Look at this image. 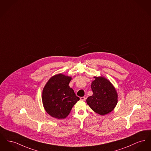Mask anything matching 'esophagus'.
Wrapping results in <instances>:
<instances>
[{"label":"esophagus","instance_id":"34e87169","mask_svg":"<svg viewBox=\"0 0 151 151\" xmlns=\"http://www.w3.org/2000/svg\"><path fill=\"white\" fill-rule=\"evenodd\" d=\"M80 100H81V101H85V100H86V98L85 97H81L80 98Z\"/></svg>","mask_w":151,"mask_h":151}]
</instances>
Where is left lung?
<instances>
[{
    "label": "left lung",
    "mask_w": 151,
    "mask_h": 151,
    "mask_svg": "<svg viewBox=\"0 0 151 151\" xmlns=\"http://www.w3.org/2000/svg\"><path fill=\"white\" fill-rule=\"evenodd\" d=\"M91 89L93 95L87 99V103L96 113L105 115L114 110L117 103V93L116 89L105 78L94 77Z\"/></svg>",
    "instance_id": "8db88e82"
}]
</instances>
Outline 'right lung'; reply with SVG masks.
<instances>
[{
	"mask_svg": "<svg viewBox=\"0 0 151 151\" xmlns=\"http://www.w3.org/2000/svg\"><path fill=\"white\" fill-rule=\"evenodd\" d=\"M72 78L62 73L51 77L42 92V102L45 111L52 117L64 119L80 100L69 86Z\"/></svg>",
	"mask_w": 151,
	"mask_h": 151,
	"instance_id": "right-lung-1",
	"label": "right lung"
}]
</instances>
